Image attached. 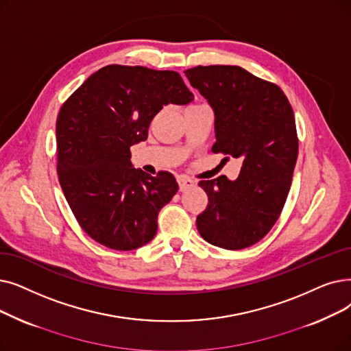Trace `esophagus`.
<instances>
[{
  "label": "esophagus",
  "instance_id": "34e87169",
  "mask_svg": "<svg viewBox=\"0 0 351 351\" xmlns=\"http://www.w3.org/2000/svg\"><path fill=\"white\" fill-rule=\"evenodd\" d=\"M178 184H179V189L182 192H185V191H188V189L195 186V182L192 179H189L188 176H179L178 178Z\"/></svg>",
  "mask_w": 351,
  "mask_h": 351
}]
</instances>
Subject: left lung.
<instances>
[{"mask_svg":"<svg viewBox=\"0 0 351 351\" xmlns=\"http://www.w3.org/2000/svg\"><path fill=\"white\" fill-rule=\"evenodd\" d=\"M185 74L215 114L213 154L242 159L235 180L222 175L197 184L209 201L197 231L215 247L248 248L277 222L291 188L298 155L293 108L277 84L238 66H197Z\"/></svg>","mask_w":351,"mask_h":351,"instance_id":"8db88e82","label":"left lung"}]
</instances>
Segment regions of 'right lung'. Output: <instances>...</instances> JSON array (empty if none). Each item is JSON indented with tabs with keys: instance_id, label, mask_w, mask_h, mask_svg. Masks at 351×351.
Returning a JSON list of instances; mask_svg holds the SVG:
<instances>
[{
	"instance_id": "obj_1",
	"label": "right lung",
	"mask_w": 351,
	"mask_h": 351,
	"mask_svg": "<svg viewBox=\"0 0 351 351\" xmlns=\"http://www.w3.org/2000/svg\"><path fill=\"white\" fill-rule=\"evenodd\" d=\"M193 95L176 71L106 66L66 100L57 116L60 186L84 232L101 245L132 251L154 239L159 210L178 192L169 172L134 169L130 146L147 139L167 104Z\"/></svg>"
}]
</instances>
